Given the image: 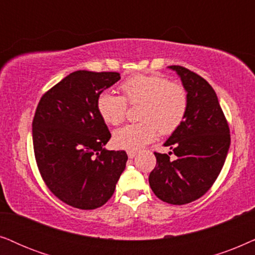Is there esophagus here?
Listing matches in <instances>:
<instances>
[{"mask_svg":"<svg viewBox=\"0 0 255 255\" xmlns=\"http://www.w3.org/2000/svg\"><path fill=\"white\" fill-rule=\"evenodd\" d=\"M136 154H137V152L136 151H133V150L127 151V155H128V157H129V158H134L135 156H136Z\"/></svg>","mask_w":255,"mask_h":255,"instance_id":"esophagus-1","label":"esophagus"}]
</instances>
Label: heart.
<instances>
[{
	"instance_id": "1",
	"label": "heart",
	"mask_w": 255,
	"mask_h": 255,
	"mask_svg": "<svg viewBox=\"0 0 255 255\" xmlns=\"http://www.w3.org/2000/svg\"><path fill=\"white\" fill-rule=\"evenodd\" d=\"M122 97L101 92L97 98V110L108 125L117 126L125 120L127 103H141L138 118L142 121L126 125L113 134L118 148L138 150L162 134H171L184 120L188 111V92L181 84L169 81L158 74L138 73L120 84Z\"/></svg>"
}]
</instances>
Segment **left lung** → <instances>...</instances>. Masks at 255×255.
Masks as SVG:
<instances>
[{"instance_id":"1","label":"left lung","mask_w":255,"mask_h":255,"mask_svg":"<svg viewBox=\"0 0 255 255\" xmlns=\"http://www.w3.org/2000/svg\"><path fill=\"white\" fill-rule=\"evenodd\" d=\"M181 78L188 92L184 120L165 141L169 154L154 152L157 167L149 184L159 199L183 205L201 198L222 171L230 148V128L211 85L179 65L169 66ZM176 157L171 158V154Z\"/></svg>"}]
</instances>
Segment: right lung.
Segmentation results:
<instances>
[{"label": "right lung", "instance_id": "obj_1", "mask_svg": "<svg viewBox=\"0 0 255 255\" xmlns=\"http://www.w3.org/2000/svg\"><path fill=\"white\" fill-rule=\"evenodd\" d=\"M120 80L118 72L70 73L40 98L32 121L37 167L47 188L80 210L103 206L126 168L124 150H106L111 133L97 98Z\"/></svg>", "mask_w": 255, "mask_h": 255}]
</instances>
